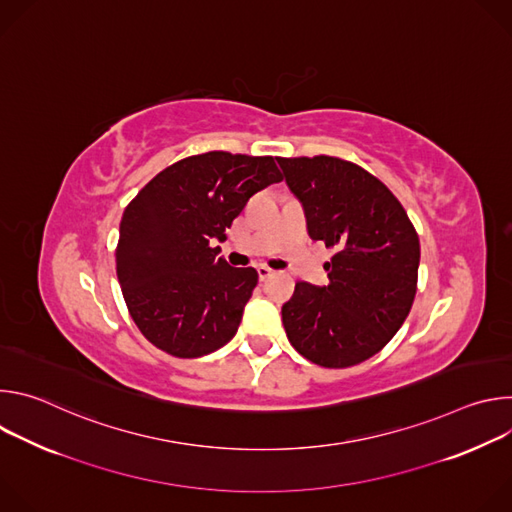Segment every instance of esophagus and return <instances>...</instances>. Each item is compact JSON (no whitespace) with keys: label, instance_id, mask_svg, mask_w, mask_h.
<instances>
[{"label":"esophagus","instance_id":"1","mask_svg":"<svg viewBox=\"0 0 512 512\" xmlns=\"http://www.w3.org/2000/svg\"><path fill=\"white\" fill-rule=\"evenodd\" d=\"M257 273H259V279H261V281H267V279L273 275V269H269L267 265H259V267H257Z\"/></svg>","mask_w":512,"mask_h":512}]
</instances>
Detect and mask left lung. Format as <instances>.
<instances>
[{"instance_id": "1", "label": "left lung", "mask_w": 512, "mask_h": 512, "mask_svg": "<svg viewBox=\"0 0 512 512\" xmlns=\"http://www.w3.org/2000/svg\"><path fill=\"white\" fill-rule=\"evenodd\" d=\"M314 241L334 247L326 285L300 281L281 308L302 356L344 369L377 354L403 326L417 287L419 239L393 192L340 158H277Z\"/></svg>"}]
</instances>
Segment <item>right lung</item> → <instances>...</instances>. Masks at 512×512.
Here are the masks:
<instances>
[{"mask_svg":"<svg viewBox=\"0 0 512 512\" xmlns=\"http://www.w3.org/2000/svg\"><path fill=\"white\" fill-rule=\"evenodd\" d=\"M281 182L271 156L208 152L162 170L123 212L117 279L141 334L180 358L225 346L257 285L253 267L218 257L247 200Z\"/></svg>","mask_w":512,"mask_h":512,"instance_id":"1","label":"right lung"}]
</instances>
